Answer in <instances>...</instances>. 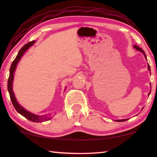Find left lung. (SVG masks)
<instances>
[{"label": "left lung", "instance_id": "1", "mask_svg": "<svg viewBox=\"0 0 157 157\" xmlns=\"http://www.w3.org/2000/svg\"><path fill=\"white\" fill-rule=\"evenodd\" d=\"M134 48H135V49H136L137 51H141V53H143L144 55V57L146 58V59H147V56H146V54H145V53H144V51L142 49H141V48H139V47L138 46H136V45H134ZM148 69H149V71H151V69H150V66L149 65V64H148ZM150 94V93L149 94V95ZM126 120L127 119H121V120H116V121H126Z\"/></svg>", "mask_w": 157, "mask_h": 157}]
</instances>
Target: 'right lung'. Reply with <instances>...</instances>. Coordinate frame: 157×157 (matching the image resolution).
Returning a JSON list of instances; mask_svg holds the SVG:
<instances>
[{
  "mask_svg": "<svg viewBox=\"0 0 157 157\" xmlns=\"http://www.w3.org/2000/svg\"><path fill=\"white\" fill-rule=\"evenodd\" d=\"M35 43V40H33V41H31L28 43L27 44H25V46H23L16 57V59H14V61H13L11 64V66L10 68V74H9V78H8V91L9 92L10 94V100H11L12 104L13 105L14 108L16 109V110L18 111V112L23 116L25 118H26L27 119L30 120V121L33 122H42L44 121H47V120L51 119L50 118L48 117V116H38L36 114H33L27 110H25V109H23V107L21 106L20 104L17 102V100L16 97H15L14 93L13 91V77H14V73L15 71H16V68L17 66V64L20 61L21 57L23 55L25 51H26L28 49H29L30 47L33 46V44Z\"/></svg>",
  "mask_w": 157,
  "mask_h": 157,
  "instance_id": "1",
  "label": "right lung"
}]
</instances>
